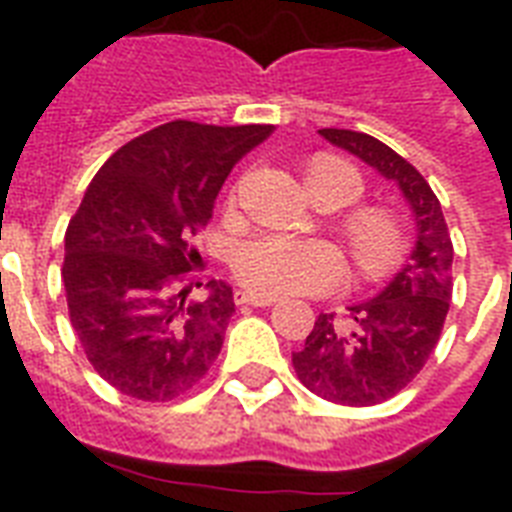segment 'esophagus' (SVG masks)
<instances>
[{
	"label": "esophagus",
	"mask_w": 512,
	"mask_h": 512,
	"mask_svg": "<svg viewBox=\"0 0 512 512\" xmlns=\"http://www.w3.org/2000/svg\"><path fill=\"white\" fill-rule=\"evenodd\" d=\"M233 300H236V305H252V308H268V305L276 303V297L257 295V292H249V289H239L233 295Z\"/></svg>",
	"instance_id": "34e87169"
}]
</instances>
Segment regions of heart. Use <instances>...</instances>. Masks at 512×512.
Listing matches in <instances>:
<instances>
[{
  "mask_svg": "<svg viewBox=\"0 0 512 512\" xmlns=\"http://www.w3.org/2000/svg\"><path fill=\"white\" fill-rule=\"evenodd\" d=\"M308 183L327 191L337 207L356 204L364 196L361 172L335 156L316 159L308 170ZM342 236L358 273L366 279H380L401 260V231L388 209H350L342 220ZM231 271L236 281L260 295H321L340 284L345 260L329 241L257 233L233 249Z\"/></svg>",
  "mask_w": 512,
  "mask_h": 512,
  "instance_id": "obj_1",
  "label": "heart"
}]
</instances>
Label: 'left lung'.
I'll use <instances>...</instances> for the list:
<instances>
[{
    "label": "left lung",
    "instance_id": "left-lung-1",
    "mask_svg": "<svg viewBox=\"0 0 512 512\" xmlns=\"http://www.w3.org/2000/svg\"><path fill=\"white\" fill-rule=\"evenodd\" d=\"M319 132L398 183L417 220V244L396 279L342 319L321 313L305 348L292 353L297 380L311 393L332 404L374 406L401 393L441 340L452 300V236L441 201L404 156L366 132Z\"/></svg>",
    "mask_w": 512,
    "mask_h": 512
}]
</instances>
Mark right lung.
I'll use <instances>...</instances> for the list:
<instances>
[{
	"instance_id": "1",
	"label": "right lung",
	"mask_w": 512,
	"mask_h": 512,
	"mask_svg": "<svg viewBox=\"0 0 512 512\" xmlns=\"http://www.w3.org/2000/svg\"><path fill=\"white\" fill-rule=\"evenodd\" d=\"M273 124L167 122L124 143L92 177L63 257L68 319L92 369L138 401L191 393L223 348L231 287L199 271L193 236L207 228L225 177Z\"/></svg>"
}]
</instances>
